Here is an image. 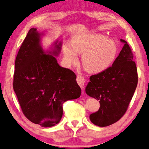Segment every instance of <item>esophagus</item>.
Returning a JSON list of instances; mask_svg holds the SVG:
<instances>
[{"label":"esophagus","mask_w":149,"mask_h":149,"mask_svg":"<svg viewBox=\"0 0 149 149\" xmlns=\"http://www.w3.org/2000/svg\"><path fill=\"white\" fill-rule=\"evenodd\" d=\"M76 80H77V82L79 84V86H80L81 88L83 89L84 88V85H85V82H86L84 77L81 76V75H77Z\"/></svg>","instance_id":"1"}]
</instances>
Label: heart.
Wrapping results in <instances>:
<instances>
[{"mask_svg":"<svg viewBox=\"0 0 149 149\" xmlns=\"http://www.w3.org/2000/svg\"><path fill=\"white\" fill-rule=\"evenodd\" d=\"M116 42L105 35L98 33H86L75 36L72 46L65 44L63 53L69 64L77 61V53L83 54L81 61L86 70L98 73L107 69L117 53Z\"/></svg>","mask_w":149,"mask_h":149,"instance_id":"heart-1","label":"heart"}]
</instances>
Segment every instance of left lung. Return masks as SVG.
<instances>
[{
	"label": "left lung",
	"mask_w": 149,
	"mask_h": 149,
	"mask_svg": "<svg viewBox=\"0 0 149 149\" xmlns=\"http://www.w3.org/2000/svg\"><path fill=\"white\" fill-rule=\"evenodd\" d=\"M123 47L111 67L91 75L86 93L99 100L98 111L91 114V122L105 127L117 122L126 111L138 84L137 68L133 54L124 40Z\"/></svg>",
	"instance_id": "obj_1"
}]
</instances>
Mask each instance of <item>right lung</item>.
I'll return each instance as SVG.
<instances>
[{"instance_id": "1", "label": "right lung", "mask_w": 149, "mask_h": 149, "mask_svg": "<svg viewBox=\"0 0 149 149\" xmlns=\"http://www.w3.org/2000/svg\"><path fill=\"white\" fill-rule=\"evenodd\" d=\"M45 33L31 28L15 62L13 89L24 114L42 127H52L63 116V103L81 95L76 75L61 67L62 42L56 40L45 50L41 42Z\"/></svg>"}]
</instances>
